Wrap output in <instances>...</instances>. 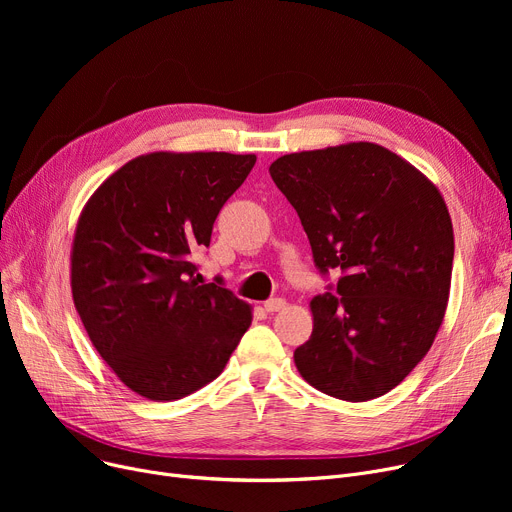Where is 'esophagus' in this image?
Wrapping results in <instances>:
<instances>
[{"instance_id": "34e87169", "label": "esophagus", "mask_w": 512, "mask_h": 512, "mask_svg": "<svg viewBox=\"0 0 512 512\" xmlns=\"http://www.w3.org/2000/svg\"><path fill=\"white\" fill-rule=\"evenodd\" d=\"M263 307H265L267 313H276V311H282L286 307V301L284 299H270V301H265Z\"/></svg>"}]
</instances>
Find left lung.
I'll return each instance as SVG.
<instances>
[{
	"mask_svg": "<svg viewBox=\"0 0 512 512\" xmlns=\"http://www.w3.org/2000/svg\"><path fill=\"white\" fill-rule=\"evenodd\" d=\"M270 174L299 213L317 270L342 272L309 303L299 373L348 402L390 392L432 348L448 305L454 232L438 186L367 141L282 155Z\"/></svg>",
	"mask_w": 512,
	"mask_h": 512,
	"instance_id": "obj_1",
	"label": "left lung"
}]
</instances>
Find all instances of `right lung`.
Here are the masks:
<instances>
[{"instance_id":"right-lung-1","label":"right lung","mask_w":512,"mask_h":512,"mask_svg":"<svg viewBox=\"0 0 512 512\" xmlns=\"http://www.w3.org/2000/svg\"><path fill=\"white\" fill-rule=\"evenodd\" d=\"M257 157L155 151L107 176L78 215L70 288L101 359L143 398L178 400L213 382L253 307L195 278L193 251Z\"/></svg>"}]
</instances>
